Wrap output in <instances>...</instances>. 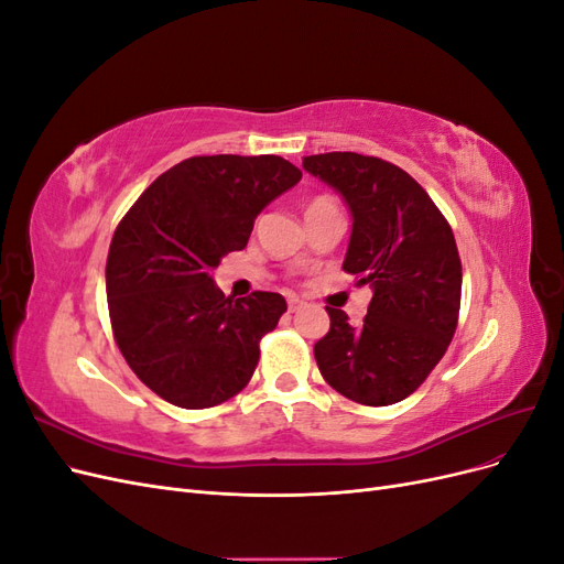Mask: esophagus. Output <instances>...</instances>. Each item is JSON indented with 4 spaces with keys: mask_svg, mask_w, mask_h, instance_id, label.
Masks as SVG:
<instances>
[{
    "mask_svg": "<svg viewBox=\"0 0 564 564\" xmlns=\"http://www.w3.org/2000/svg\"><path fill=\"white\" fill-rule=\"evenodd\" d=\"M299 308H303V301L299 296H289V313H296Z\"/></svg>",
    "mask_w": 564,
    "mask_h": 564,
    "instance_id": "1",
    "label": "esophagus"
}]
</instances>
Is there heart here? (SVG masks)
<instances>
[{
	"mask_svg": "<svg viewBox=\"0 0 564 564\" xmlns=\"http://www.w3.org/2000/svg\"><path fill=\"white\" fill-rule=\"evenodd\" d=\"M317 202H327V199H324V197H319V199H313L311 204H317Z\"/></svg>",
	"mask_w": 564,
	"mask_h": 564,
	"instance_id": "1",
	"label": "heart"
}]
</instances>
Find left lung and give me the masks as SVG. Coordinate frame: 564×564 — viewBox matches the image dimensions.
<instances>
[{"instance_id": "8db88e82", "label": "left lung", "mask_w": 564, "mask_h": 564, "mask_svg": "<svg viewBox=\"0 0 564 564\" xmlns=\"http://www.w3.org/2000/svg\"><path fill=\"white\" fill-rule=\"evenodd\" d=\"M303 169L344 197L352 216L344 270L371 286L362 324L327 308L315 344L319 373L340 395L395 404L425 381L456 332L460 259L429 193L400 166L357 152L303 158Z\"/></svg>"}]
</instances>
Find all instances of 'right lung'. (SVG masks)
I'll return each instance as SVG.
<instances>
[{"label":"right lung","instance_id":"obj_1","mask_svg":"<svg viewBox=\"0 0 564 564\" xmlns=\"http://www.w3.org/2000/svg\"><path fill=\"white\" fill-rule=\"evenodd\" d=\"M299 181L278 155L191 158L152 181L117 226L106 265L112 334L162 400L207 409L249 383L259 340L286 301L272 292L226 299L212 272L247 247L256 216Z\"/></svg>","mask_w":564,"mask_h":564}]
</instances>
